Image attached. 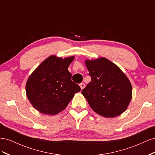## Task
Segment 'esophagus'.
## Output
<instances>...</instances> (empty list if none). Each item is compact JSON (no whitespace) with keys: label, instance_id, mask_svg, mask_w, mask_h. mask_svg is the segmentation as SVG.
<instances>
[{"label":"esophagus","instance_id":"obj_1","mask_svg":"<svg viewBox=\"0 0 155 155\" xmlns=\"http://www.w3.org/2000/svg\"><path fill=\"white\" fill-rule=\"evenodd\" d=\"M79 86H80V87H81V90H83V89L85 88V84H84L83 83H80L79 84Z\"/></svg>","mask_w":155,"mask_h":155}]
</instances>
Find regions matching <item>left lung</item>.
Here are the masks:
<instances>
[{
    "instance_id": "left-lung-1",
    "label": "left lung",
    "mask_w": 155,
    "mask_h": 155,
    "mask_svg": "<svg viewBox=\"0 0 155 155\" xmlns=\"http://www.w3.org/2000/svg\"><path fill=\"white\" fill-rule=\"evenodd\" d=\"M85 64L91 81L81 93L92 110L106 118L123 113L132 98V86L127 77L104 58L86 60Z\"/></svg>"
}]
</instances>
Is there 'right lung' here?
I'll use <instances>...</instances> for the list:
<instances>
[{"label":"right lung","instance_id":"add662e5","mask_svg":"<svg viewBox=\"0 0 155 155\" xmlns=\"http://www.w3.org/2000/svg\"><path fill=\"white\" fill-rule=\"evenodd\" d=\"M74 58L50 56L31 74L26 92L36 110L45 114H57L67 107L74 94L81 91L72 81V74L68 70Z\"/></svg>","mask_w":155,"mask_h":155}]
</instances>
